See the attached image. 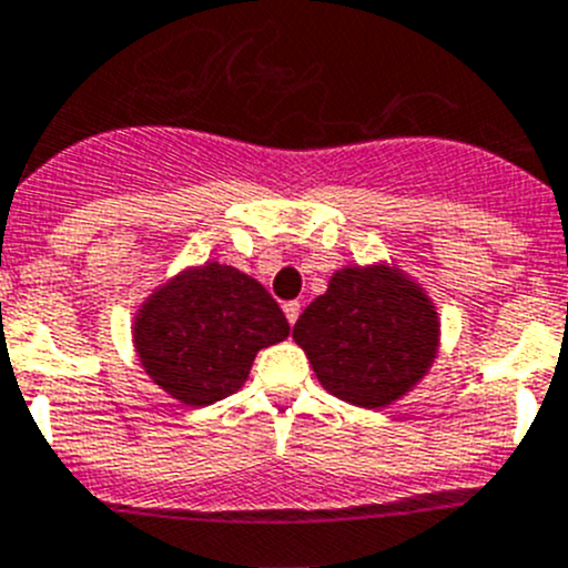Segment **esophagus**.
I'll use <instances>...</instances> for the list:
<instances>
[{
    "label": "esophagus",
    "mask_w": 568,
    "mask_h": 568,
    "mask_svg": "<svg viewBox=\"0 0 568 568\" xmlns=\"http://www.w3.org/2000/svg\"><path fill=\"white\" fill-rule=\"evenodd\" d=\"M283 311H285V318H288V324H294L296 318H300V313H302V305L300 302H285L283 305Z\"/></svg>",
    "instance_id": "1"
}]
</instances>
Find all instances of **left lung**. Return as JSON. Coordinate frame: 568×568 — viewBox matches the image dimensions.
Returning a JSON list of instances; mask_svg holds the SVG:
<instances>
[{"label":"left lung","mask_w":568,"mask_h":568,"mask_svg":"<svg viewBox=\"0 0 568 568\" xmlns=\"http://www.w3.org/2000/svg\"><path fill=\"white\" fill-rule=\"evenodd\" d=\"M313 374L338 399L388 407L416 388L442 346L436 302L396 263L341 266L294 324Z\"/></svg>","instance_id":"1"}]
</instances>
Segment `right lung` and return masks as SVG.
Instances as JSON below:
<instances>
[{
  "mask_svg": "<svg viewBox=\"0 0 568 568\" xmlns=\"http://www.w3.org/2000/svg\"><path fill=\"white\" fill-rule=\"evenodd\" d=\"M283 311L255 277L227 263L189 266L158 285L132 318V346L172 399L205 407L235 394L252 361L288 338Z\"/></svg>",
  "mask_w": 568,
  "mask_h": 568,
  "instance_id": "right-lung-1",
  "label": "right lung"
}]
</instances>
